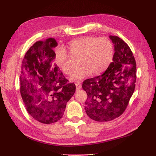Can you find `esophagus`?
Masks as SVG:
<instances>
[{
	"instance_id": "obj_1",
	"label": "esophagus",
	"mask_w": 156,
	"mask_h": 156,
	"mask_svg": "<svg viewBox=\"0 0 156 156\" xmlns=\"http://www.w3.org/2000/svg\"><path fill=\"white\" fill-rule=\"evenodd\" d=\"M75 85H76V89H77V90H79V89H81V85L80 82H76Z\"/></svg>"
}]
</instances>
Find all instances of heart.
Masks as SVG:
<instances>
[{
	"instance_id": "obj_1",
	"label": "heart",
	"mask_w": 156,
	"mask_h": 156,
	"mask_svg": "<svg viewBox=\"0 0 156 156\" xmlns=\"http://www.w3.org/2000/svg\"><path fill=\"white\" fill-rule=\"evenodd\" d=\"M66 49L73 56L80 58L78 66L81 67L73 72L70 77L72 81H81L92 73H103L114 58L113 44L108 38L86 36L73 40L65 48H58L55 51L56 65L65 75H69L72 70L68 64L69 55Z\"/></svg>"
}]
</instances>
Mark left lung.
<instances>
[{"instance_id":"obj_1","label":"left lung","mask_w":156,"mask_h":156,"mask_svg":"<svg viewBox=\"0 0 156 156\" xmlns=\"http://www.w3.org/2000/svg\"><path fill=\"white\" fill-rule=\"evenodd\" d=\"M110 38L114 46L112 64L102 75L82 84L87 94L85 112L98 122L110 121L122 114L135 88L136 62L131 48L118 36Z\"/></svg>"}]
</instances>
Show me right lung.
<instances>
[{"label":"right lung","instance_id":"right-lung-1","mask_svg":"<svg viewBox=\"0 0 156 156\" xmlns=\"http://www.w3.org/2000/svg\"><path fill=\"white\" fill-rule=\"evenodd\" d=\"M54 38L37 41L25 53L20 75V93L27 112L38 122H56L62 118L76 87L55 63Z\"/></svg>","mask_w":156,"mask_h":156}]
</instances>
